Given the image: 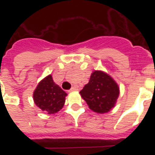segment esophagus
Returning a JSON list of instances; mask_svg holds the SVG:
<instances>
[{"instance_id":"1","label":"esophagus","mask_w":155,"mask_h":155,"mask_svg":"<svg viewBox=\"0 0 155 155\" xmlns=\"http://www.w3.org/2000/svg\"><path fill=\"white\" fill-rule=\"evenodd\" d=\"M78 90V88H77L76 87H72L70 90H68V92H71V91H77Z\"/></svg>"}]
</instances>
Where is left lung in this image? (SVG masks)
Instances as JSON below:
<instances>
[{"label": "left lung", "mask_w": 155, "mask_h": 155, "mask_svg": "<svg viewBox=\"0 0 155 155\" xmlns=\"http://www.w3.org/2000/svg\"><path fill=\"white\" fill-rule=\"evenodd\" d=\"M80 94L91 110L105 113L114 107L120 89L109 75L95 71L91 74L88 84L84 86Z\"/></svg>", "instance_id": "left-lung-1"}]
</instances>
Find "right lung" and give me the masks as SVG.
Returning <instances> with one entry per match:
<instances>
[{"label": "right lung", "instance_id": "add662e5", "mask_svg": "<svg viewBox=\"0 0 155 155\" xmlns=\"http://www.w3.org/2000/svg\"><path fill=\"white\" fill-rule=\"evenodd\" d=\"M67 93L53 82L49 75L39 82L33 94L35 105L48 114L57 113L63 108Z\"/></svg>", "mask_w": 155, "mask_h": 155}]
</instances>
